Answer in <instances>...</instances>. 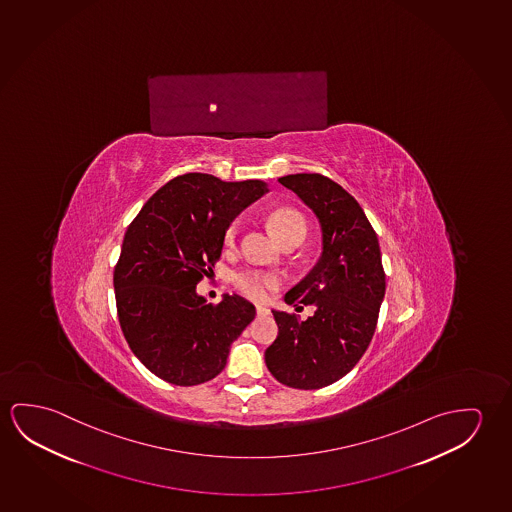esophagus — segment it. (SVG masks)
Returning a JSON list of instances; mask_svg holds the SVG:
<instances>
[{
    "instance_id": "1",
    "label": "esophagus",
    "mask_w": 512,
    "mask_h": 512,
    "mask_svg": "<svg viewBox=\"0 0 512 512\" xmlns=\"http://www.w3.org/2000/svg\"><path fill=\"white\" fill-rule=\"evenodd\" d=\"M257 315H269V308L259 305V307H257Z\"/></svg>"
}]
</instances>
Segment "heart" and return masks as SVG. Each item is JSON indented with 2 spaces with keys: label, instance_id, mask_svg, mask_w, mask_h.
<instances>
[{
  "label": "heart",
  "instance_id": "obj_1",
  "mask_svg": "<svg viewBox=\"0 0 512 512\" xmlns=\"http://www.w3.org/2000/svg\"><path fill=\"white\" fill-rule=\"evenodd\" d=\"M269 225L280 243H285L294 237L305 239L307 236V223L301 214L292 209L275 211L269 216ZM239 234H241V221L234 220L228 225L227 232H225V244L234 246L239 239ZM232 285L246 298L262 301V299L268 298L269 292L275 291L276 287L280 285V278L273 273H266V271L244 269V271H237L232 275Z\"/></svg>",
  "mask_w": 512,
  "mask_h": 512
}]
</instances>
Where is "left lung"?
I'll list each match as a JSON object with an SVG mask.
<instances>
[{
	"mask_svg": "<svg viewBox=\"0 0 512 512\" xmlns=\"http://www.w3.org/2000/svg\"><path fill=\"white\" fill-rule=\"evenodd\" d=\"M278 182L312 209L323 252L314 269L285 294V303L312 305L314 315L273 310L278 337L266 349L269 372L282 385L317 390L344 378L367 351L385 298V271L374 228L346 189L319 173Z\"/></svg>",
	"mask_w": 512,
	"mask_h": 512,
	"instance_id": "1",
	"label": "left lung"
}]
</instances>
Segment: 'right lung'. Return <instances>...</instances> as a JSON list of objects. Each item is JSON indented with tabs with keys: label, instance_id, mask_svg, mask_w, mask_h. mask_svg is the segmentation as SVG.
Listing matches in <instances>:
<instances>
[{
	"label": "right lung",
	"instance_id": "1",
	"mask_svg": "<svg viewBox=\"0 0 512 512\" xmlns=\"http://www.w3.org/2000/svg\"><path fill=\"white\" fill-rule=\"evenodd\" d=\"M268 191L257 179L184 173L127 227L113 273L118 321L134 356L163 381L193 386L216 378L255 319L248 299L223 294L213 305L197 284L220 259L228 225Z\"/></svg>",
	"mask_w": 512,
	"mask_h": 512
}]
</instances>
